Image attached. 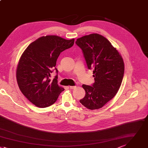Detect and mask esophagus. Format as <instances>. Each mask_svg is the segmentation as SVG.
I'll list each match as a JSON object with an SVG mask.
<instances>
[{
    "label": "esophagus",
    "instance_id": "34e87169",
    "mask_svg": "<svg viewBox=\"0 0 148 148\" xmlns=\"http://www.w3.org/2000/svg\"><path fill=\"white\" fill-rule=\"evenodd\" d=\"M69 88H71V89H75V88H76V86H69Z\"/></svg>",
    "mask_w": 148,
    "mask_h": 148
}]
</instances>
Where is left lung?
I'll use <instances>...</instances> for the list:
<instances>
[{
    "label": "left lung",
    "mask_w": 148,
    "mask_h": 148,
    "mask_svg": "<svg viewBox=\"0 0 148 148\" xmlns=\"http://www.w3.org/2000/svg\"><path fill=\"white\" fill-rule=\"evenodd\" d=\"M88 69L93 70L95 82L92 86L83 84L86 92L80 103L90 110L103 107L119 91L124 73L121 56L110 42L99 34H92L77 39Z\"/></svg>",
    "instance_id": "1"
}]
</instances>
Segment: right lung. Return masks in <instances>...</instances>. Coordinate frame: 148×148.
Instances as JSON below:
<instances>
[{
	"instance_id": "1",
	"label": "right lung",
	"mask_w": 148,
	"mask_h": 148,
	"mask_svg": "<svg viewBox=\"0 0 148 148\" xmlns=\"http://www.w3.org/2000/svg\"><path fill=\"white\" fill-rule=\"evenodd\" d=\"M74 41L56 36H44L29 44L22 54L16 71L17 83L22 93L36 106L52 105L64 90L58 84L55 66L61 52L72 47ZM53 70L57 75L51 81L49 77Z\"/></svg>"
}]
</instances>
